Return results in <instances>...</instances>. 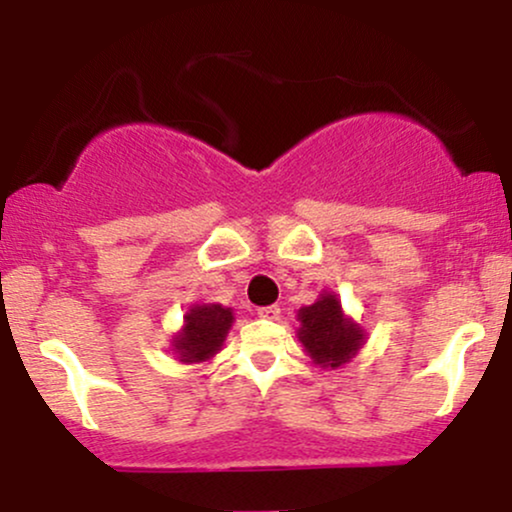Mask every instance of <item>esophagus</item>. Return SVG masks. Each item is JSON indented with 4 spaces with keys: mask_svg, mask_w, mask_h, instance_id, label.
Instances as JSON below:
<instances>
[{
    "mask_svg": "<svg viewBox=\"0 0 512 512\" xmlns=\"http://www.w3.org/2000/svg\"><path fill=\"white\" fill-rule=\"evenodd\" d=\"M257 315L264 317V320H279L281 308H279V305H264V308L257 310Z\"/></svg>",
    "mask_w": 512,
    "mask_h": 512,
    "instance_id": "esophagus-1",
    "label": "esophagus"
}]
</instances>
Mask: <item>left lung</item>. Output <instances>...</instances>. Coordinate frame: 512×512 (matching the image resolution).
Here are the masks:
<instances>
[{
	"label": "left lung",
	"mask_w": 512,
	"mask_h": 512,
	"mask_svg": "<svg viewBox=\"0 0 512 512\" xmlns=\"http://www.w3.org/2000/svg\"><path fill=\"white\" fill-rule=\"evenodd\" d=\"M298 320H301L298 339L320 366H342L361 349V330L342 315V305L334 296H322L317 303L305 305L298 313Z\"/></svg>",
	"instance_id": "8db88e82"
}]
</instances>
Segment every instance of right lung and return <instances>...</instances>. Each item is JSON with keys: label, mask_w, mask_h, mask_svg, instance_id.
<instances>
[{"label": "right lung", "mask_w": 512, "mask_h": 512, "mask_svg": "<svg viewBox=\"0 0 512 512\" xmlns=\"http://www.w3.org/2000/svg\"><path fill=\"white\" fill-rule=\"evenodd\" d=\"M233 322V313L221 305H195L185 315V330L180 332L175 349L180 351L182 361H204L221 349L228 327Z\"/></svg>", "instance_id": "right-lung-1"}]
</instances>
